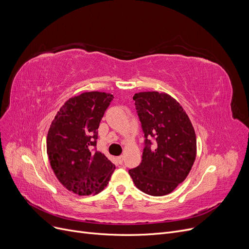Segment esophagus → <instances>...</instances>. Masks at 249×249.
Listing matches in <instances>:
<instances>
[{"instance_id": "esophagus-1", "label": "esophagus", "mask_w": 249, "mask_h": 249, "mask_svg": "<svg viewBox=\"0 0 249 249\" xmlns=\"http://www.w3.org/2000/svg\"><path fill=\"white\" fill-rule=\"evenodd\" d=\"M116 160H117V162L120 163V164H123V162H124V156H118V157L116 158Z\"/></svg>"}]
</instances>
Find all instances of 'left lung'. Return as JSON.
I'll return each instance as SVG.
<instances>
[{"instance_id":"8db88e82","label":"left lung","mask_w":249,"mask_h":249,"mask_svg":"<svg viewBox=\"0 0 249 249\" xmlns=\"http://www.w3.org/2000/svg\"><path fill=\"white\" fill-rule=\"evenodd\" d=\"M136 109L145 137L142 162L128 173L143 193L161 196L181 183L196 156L194 126L182 106L166 93H136ZM156 141L152 145L151 139Z\"/></svg>"}]
</instances>
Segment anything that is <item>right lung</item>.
Wrapping results in <instances>:
<instances>
[{
	"mask_svg": "<svg viewBox=\"0 0 249 249\" xmlns=\"http://www.w3.org/2000/svg\"><path fill=\"white\" fill-rule=\"evenodd\" d=\"M113 95L85 92L70 98L57 111L46 138V152L56 178L79 196L98 194L115 169L97 152V129Z\"/></svg>",
	"mask_w": 249,
	"mask_h": 249,
	"instance_id": "right-lung-1",
	"label": "right lung"
}]
</instances>
